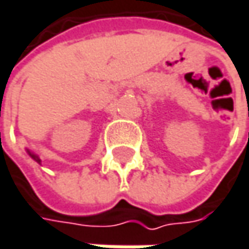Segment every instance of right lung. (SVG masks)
Wrapping results in <instances>:
<instances>
[{"mask_svg": "<svg viewBox=\"0 0 249 249\" xmlns=\"http://www.w3.org/2000/svg\"><path fill=\"white\" fill-rule=\"evenodd\" d=\"M31 157H33V158H34L35 161H36V162H41V161H39V160H38V158H36V157H35V155H31Z\"/></svg>", "mask_w": 249, "mask_h": 249, "instance_id": "right-lung-1", "label": "right lung"}]
</instances>
